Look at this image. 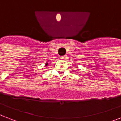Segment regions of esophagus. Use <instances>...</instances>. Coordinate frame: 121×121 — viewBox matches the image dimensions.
<instances>
[{
    "label": "esophagus",
    "instance_id": "esophagus-1",
    "mask_svg": "<svg viewBox=\"0 0 121 121\" xmlns=\"http://www.w3.org/2000/svg\"><path fill=\"white\" fill-rule=\"evenodd\" d=\"M60 58L61 59V60H66V56H65H65H61Z\"/></svg>",
    "mask_w": 121,
    "mask_h": 121
}]
</instances>
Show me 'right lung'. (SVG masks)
<instances>
[{"mask_svg":"<svg viewBox=\"0 0 121 121\" xmlns=\"http://www.w3.org/2000/svg\"><path fill=\"white\" fill-rule=\"evenodd\" d=\"M48 65V63H46L45 64V65H46V66H47Z\"/></svg>","mask_w":121,"mask_h":121,"instance_id":"obj_1","label":"right lung"}]
</instances>
